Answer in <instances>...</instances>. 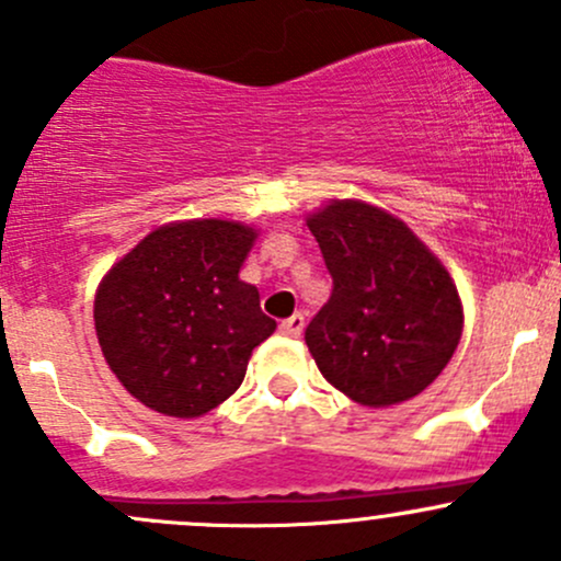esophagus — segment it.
Returning <instances> with one entry per match:
<instances>
[{
	"label": "esophagus",
	"mask_w": 561,
	"mask_h": 561,
	"mask_svg": "<svg viewBox=\"0 0 561 561\" xmlns=\"http://www.w3.org/2000/svg\"><path fill=\"white\" fill-rule=\"evenodd\" d=\"M304 325H307V320H304V314H293V317H287L285 322H282L279 331L285 333V336L298 339V336H301V333H304Z\"/></svg>",
	"instance_id": "1"
}]
</instances>
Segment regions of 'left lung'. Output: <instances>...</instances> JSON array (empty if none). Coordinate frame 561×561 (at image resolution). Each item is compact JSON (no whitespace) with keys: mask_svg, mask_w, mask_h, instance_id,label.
Masks as SVG:
<instances>
[{"mask_svg":"<svg viewBox=\"0 0 561 561\" xmlns=\"http://www.w3.org/2000/svg\"><path fill=\"white\" fill-rule=\"evenodd\" d=\"M307 225L333 279L304 336L322 377L364 407L426 390L463 328L448 268L401 219L364 201H331Z\"/></svg>","mask_w":561,"mask_h":561,"instance_id":"obj_1","label":"left lung"}]
</instances>
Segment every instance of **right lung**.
Wrapping results in <instances>:
<instances>
[{
    "label": "right lung",
    "mask_w": 561,
    "mask_h": 561,
    "mask_svg": "<svg viewBox=\"0 0 561 561\" xmlns=\"http://www.w3.org/2000/svg\"><path fill=\"white\" fill-rule=\"evenodd\" d=\"M257 230L186 219L151 230L94 296L100 347L140 404L201 417L244 382L252 350L276 331L260 293L239 279Z\"/></svg>",
    "instance_id": "obj_1"
}]
</instances>
